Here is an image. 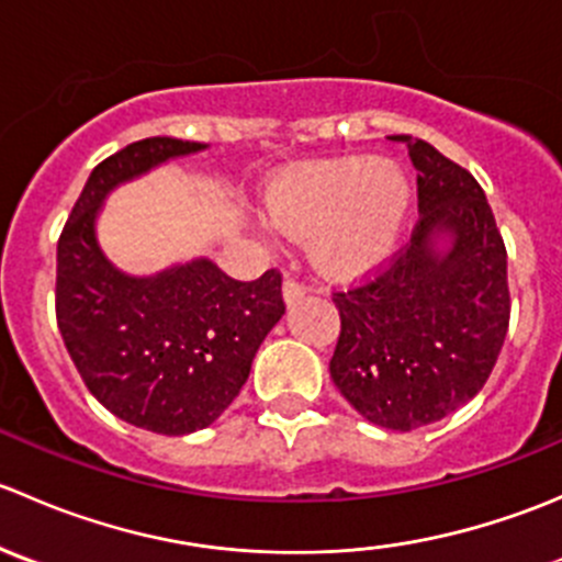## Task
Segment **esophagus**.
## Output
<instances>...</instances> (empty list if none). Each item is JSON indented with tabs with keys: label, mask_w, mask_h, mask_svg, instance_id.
<instances>
[{
	"label": "esophagus",
	"mask_w": 562,
	"mask_h": 562,
	"mask_svg": "<svg viewBox=\"0 0 562 562\" xmlns=\"http://www.w3.org/2000/svg\"><path fill=\"white\" fill-rule=\"evenodd\" d=\"M304 293H307V288H304L302 282H296V280H285V282H282V299H285L288 307H291V304H296L299 299L304 296Z\"/></svg>",
	"instance_id": "esophagus-1"
}]
</instances>
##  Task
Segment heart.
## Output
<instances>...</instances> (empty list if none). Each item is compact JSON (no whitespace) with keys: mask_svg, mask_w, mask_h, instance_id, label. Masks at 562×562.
<instances>
[{"mask_svg":"<svg viewBox=\"0 0 562 562\" xmlns=\"http://www.w3.org/2000/svg\"><path fill=\"white\" fill-rule=\"evenodd\" d=\"M411 201L400 166L350 155L293 168L271 187L266 209L285 236H310V260L321 274L356 280L391 258Z\"/></svg>","mask_w":562,"mask_h":562,"instance_id":"heart-1","label":"heart"}]
</instances>
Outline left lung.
Here are the masks:
<instances>
[{
	"mask_svg": "<svg viewBox=\"0 0 562 562\" xmlns=\"http://www.w3.org/2000/svg\"><path fill=\"white\" fill-rule=\"evenodd\" d=\"M418 171L411 245L367 285L334 293L331 381L378 427L411 432L484 389L508 331L506 245L484 190L427 140L396 135Z\"/></svg>",
	"mask_w": 562,
	"mask_h": 562,
	"instance_id": "1",
	"label": "left lung"
}]
</instances>
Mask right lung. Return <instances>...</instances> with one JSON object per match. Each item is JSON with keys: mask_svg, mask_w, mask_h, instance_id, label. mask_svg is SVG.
<instances>
[{"mask_svg": "<svg viewBox=\"0 0 562 562\" xmlns=\"http://www.w3.org/2000/svg\"><path fill=\"white\" fill-rule=\"evenodd\" d=\"M203 149L179 138L124 146L89 176L56 245V323L72 364L113 416L157 435L217 422L285 315L277 269L239 282L195 258L133 277L100 247V209L119 184Z\"/></svg>", "mask_w": 562, "mask_h": 562, "instance_id": "obj_1", "label": "right lung"}]
</instances>
